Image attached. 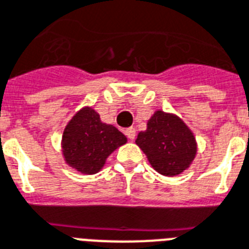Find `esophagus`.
Masks as SVG:
<instances>
[{
    "mask_svg": "<svg viewBox=\"0 0 249 249\" xmlns=\"http://www.w3.org/2000/svg\"><path fill=\"white\" fill-rule=\"evenodd\" d=\"M125 134H126V137H128L130 141H134V139H135V129L134 128H128L126 130H125Z\"/></svg>",
    "mask_w": 249,
    "mask_h": 249,
    "instance_id": "34e87169",
    "label": "esophagus"
}]
</instances>
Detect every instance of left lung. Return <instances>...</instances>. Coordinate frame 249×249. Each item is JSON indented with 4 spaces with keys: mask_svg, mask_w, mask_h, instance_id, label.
<instances>
[{
    "mask_svg": "<svg viewBox=\"0 0 249 249\" xmlns=\"http://www.w3.org/2000/svg\"><path fill=\"white\" fill-rule=\"evenodd\" d=\"M135 143L151 166L165 177H177L187 170L197 155L195 134L179 116L157 110L139 131Z\"/></svg>",
    "mask_w": 249,
    "mask_h": 249,
    "instance_id": "left-lung-1",
    "label": "left lung"
}]
</instances>
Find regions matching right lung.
I'll return each instance as SVG.
<instances>
[{
  "instance_id": "right-lung-1",
  "label": "right lung",
  "mask_w": 249,
  "mask_h": 249,
  "mask_svg": "<svg viewBox=\"0 0 249 249\" xmlns=\"http://www.w3.org/2000/svg\"><path fill=\"white\" fill-rule=\"evenodd\" d=\"M128 139L114 125L102 123L92 107L79 110L64 129L61 139L65 162L86 175L96 174L105 166L107 157Z\"/></svg>"
}]
</instances>
